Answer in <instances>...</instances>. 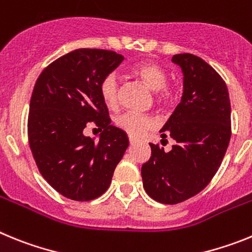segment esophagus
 I'll list each match as a JSON object with an SVG mask.
<instances>
[{"label":"esophagus","instance_id":"1","mask_svg":"<svg viewBox=\"0 0 252 252\" xmlns=\"http://www.w3.org/2000/svg\"><path fill=\"white\" fill-rule=\"evenodd\" d=\"M128 141H130V144H133V142H136V140H135V137L130 136L128 137Z\"/></svg>","mask_w":252,"mask_h":252}]
</instances>
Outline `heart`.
<instances>
[{"instance_id": "1", "label": "heart", "mask_w": 252, "mask_h": 252, "mask_svg": "<svg viewBox=\"0 0 252 252\" xmlns=\"http://www.w3.org/2000/svg\"><path fill=\"white\" fill-rule=\"evenodd\" d=\"M131 73L140 78L150 90L155 91L157 102L162 107L170 106L178 95L175 84L168 83V74L155 62L145 60L131 66ZM120 79L116 73H108L99 83V93L104 103L113 108L119 103ZM155 120L151 116L136 112H124L115 117V125L132 137H139L155 126Z\"/></svg>"}]
</instances>
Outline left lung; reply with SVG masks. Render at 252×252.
Here are the masks:
<instances>
[{
  "label": "left lung",
  "mask_w": 252,
  "mask_h": 252,
  "mask_svg": "<svg viewBox=\"0 0 252 252\" xmlns=\"http://www.w3.org/2000/svg\"><path fill=\"white\" fill-rule=\"evenodd\" d=\"M171 62L184 74V92L162 139L170 136V151L150 144L151 157L142 165L146 193L164 204H177L203 190L221 166L231 139V103L222 77L199 57L175 54ZM164 141V140H162Z\"/></svg>",
  "instance_id": "obj_1"
}]
</instances>
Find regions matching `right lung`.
Returning <instances> with one entry per match:
<instances>
[{
  "label": "right lung",
  "instance_id": "add662e5",
  "mask_svg": "<svg viewBox=\"0 0 252 252\" xmlns=\"http://www.w3.org/2000/svg\"><path fill=\"white\" fill-rule=\"evenodd\" d=\"M124 55L104 49H77L49 64L31 94L28 136L40 174L64 197L92 201L106 192L128 146L126 133L111 124L99 83ZM91 123L98 142L84 136Z\"/></svg>",
  "mask_w": 252,
  "mask_h": 252
}]
</instances>
